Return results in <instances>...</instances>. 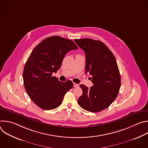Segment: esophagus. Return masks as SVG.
Wrapping results in <instances>:
<instances>
[{
  "label": "esophagus",
  "instance_id": "1",
  "mask_svg": "<svg viewBox=\"0 0 148 148\" xmlns=\"http://www.w3.org/2000/svg\"><path fill=\"white\" fill-rule=\"evenodd\" d=\"M73 84H74V87H77L79 86V85H78V84H76V83H75V82H74Z\"/></svg>",
  "mask_w": 148,
  "mask_h": 148
}]
</instances>
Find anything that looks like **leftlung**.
<instances>
[{
    "mask_svg": "<svg viewBox=\"0 0 148 148\" xmlns=\"http://www.w3.org/2000/svg\"><path fill=\"white\" fill-rule=\"evenodd\" d=\"M86 53V73L92 75L93 86L88 88L81 84L82 94L78 103L84 110L100 112L116 99L121 87V75L116 59L111 51L99 40L74 39Z\"/></svg>",
    "mask_w": 148,
    "mask_h": 148,
    "instance_id": "obj_1",
    "label": "left lung"
}]
</instances>
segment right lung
<instances>
[{
  "label": "right lung",
  "mask_w": 148,
  "mask_h": 148,
  "mask_svg": "<svg viewBox=\"0 0 148 148\" xmlns=\"http://www.w3.org/2000/svg\"><path fill=\"white\" fill-rule=\"evenodd\" d=\"M77 49L72 40L56 36L43 40L31 53L24 67V86L30 99L41 109L59 107L73 87L71 81H59L52 74L60 68L65 55Z\"/></svg>",
  "instance_id": "1"
}]
</instances>
